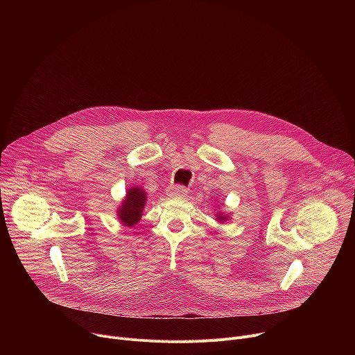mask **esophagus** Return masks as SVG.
<instances>
[{"label":"esophagus","instance_id":"1","mask_svg":"<svg viewBox=\"0 0 355 355\" xmlns=\"http://www.w3.org/2000/svg\"><path fill=\"white\" fill-rule=\"evenodd\" d=\"M187 192L188 189L184 185H173L168 188L170 196H182V195H187Z\"/></svg>","mask_w":355,"mask_h":355}]
</instances>
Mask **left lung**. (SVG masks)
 Returning a JSON list of instances; mask_svg holds the SVG:
<instances>
[{
  "label": "left lung",
  "instance_id": "8db88e82",
  "mask_svg": "<svg viewBox=\"0 0 355 355\" xmlns=\"http://www.w3.org/2000/svg\"><path fill=\"white\" fill-rule=\"evenodd\" d=\"M218 219H219V220H225V219H226V216H225V215H219V214H218Z\"/></svg>",
  "mask_w": 355,
  "mask_h": 355
}]
</instances>
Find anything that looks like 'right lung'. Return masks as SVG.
<instances>
[{"mask_svg": "<svg viewBox=\"0 0 355 355\" xmlns=\"http://www.w3.org/2000/svg\"><path fill=\"white\" fill-rule=\"evenodd\" d=\"M146 204V192L140 187H133L128 191L126 199L123 200L122 208H119L118 215L123 225L132 227L141 218V211Z\"/></svg>", "mask_w": 355, "mask_h": 355, "instance_id": "right-lung-1", "label": "right lung"}]
</instances>
